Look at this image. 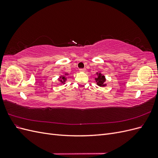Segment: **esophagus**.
<instances>
[{
	"instance_id": "1",
	"label": "esophagus",
	"mask_w": 158,
	"mask_h": 158,
	"mask_svg": "<svg viewBox=\"0 0 158 158\" xmlns=\"http://www.w3.org/2000/svg\"><path fill=\"white\" fill-rule=\"evenodd\" d=\"M80 71L82 72V73H85V72H86V69H80Z\"/></svg>"
}]
</instances>
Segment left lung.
<instances>
[{
  "label": "left lung",
  "mask_w": 158,
  "mask_h": 158,
  "mask_svg": "<svg viewBox=\"0 0 158 158\" xmlns=\"http://www.w3.org/2000/svg\"><path fill=\"white\" fill-rule=\"evenodd\" d=\"M98 77L95 78V80L96 81L97 84L99 85V86H105V85H106V84H105V82H106V78H105V76L103 75H102L101 73H98Z\"/></svg>",
  "instance_id": "8db88e82"
}]
</instances>
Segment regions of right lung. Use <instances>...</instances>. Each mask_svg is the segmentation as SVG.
Segmentation results:
<instances>
[{
    "label": "right lung",
    "instance_id": "add662e5",
    "mask_svg": "<svg viewBox=\"0 0 158 158\" xmlns=\"http://www.w3.org/2000/svg\"><path fill=\"white\" fill-rule=\"evenodd\" d=\"M65 75H67V74H65ZM59 80L62 84H64V82H66V78L64 76H60V78H59Z\"/></svg>",
    "mask_w": 158,
    "mask_h": 158
}]
</instances>
